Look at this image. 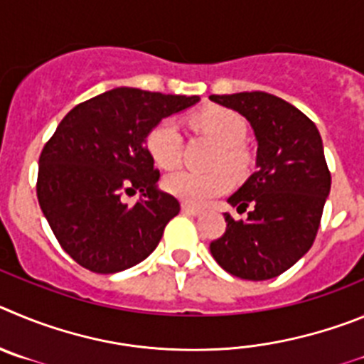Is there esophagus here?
Masks as SVG:
<instances>
[{
    "label": "esophagus",
    "mask_w": 364,
    "mask_h": 364,
    "mask_svg": "<svg viewBox=\"0 0 364 364\" xmlns=\"http://www.w3.org/2000/svg\"><path fill=\"white\" fill-rule=\"evenodd\" d=\"M181 210L185 212V214H188V215H199V214H201V208H196V206L186 205V203H183V205H181Z\"/></svg>",
    "instance_id": "1"
}]
</instances>
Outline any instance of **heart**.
Returning a JSON list of instances; mask_svg holds the SVG:
<instances>
[{
  "instance_id": "heart-1",
  "label": "heart",
  "mask_w": 364,
  "mask_h": 364,
  "mask_svg": "<svg viewBox=\"0 0 364 364\" xmlns=\"http://www.w3.org/2000/svg\"><path fill=\"white\" fill-rule=\"evenodd\" d=\"M192 125L198 132L219 143V150L212 161L214 168H227L234 176L247 174L250 154L243 145L247 137V123L243 117L225 107H208L192 116ZM145 143L156 165L161 168L178 166L181 158V134L174 119L166 117L154 125L146 134ZM163 186L168 194L176 196L186 205L201 206L228 192L232 179L225 170H214L206 174L178 170L163 179Z\"/></svg>"
}]
</instances>
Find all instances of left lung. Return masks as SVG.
Wrapping results in <instances>:
<instances>
[{
    "mask_svg": "<svg viewBox=\"0 0 364 364\" xmlns=\"http://www.w3.org/2000/svg\"><path fill=\"white\" fill-rule=\"evenodd\" d=\"M250 121L257 139L255 172L228 198L227 230L210 243L219 267L248 281L277 277L312 247L330 194L319 130L294 105L267 92L210 96Z\"/></svg>",
    "mask_w": 364,
    "mask_h": 364,
    "instance_id": "8db88e82",
    "label": "left lung"
}]
</instances>
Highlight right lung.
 I'll list each match as a JSON object with an SVG mask.
<instances>
[{
  "label": "right lung",
  "mask_w": 364,
  "mask_h": 364,
  "mask_svg": "<svg viewBox=\"0 0 364 364\" xmlns=\"http://www.w3.org/2000/svg\"><path fill=\"white\" fill-rule=\"evenodd\" d=\"M198 96L119 87L76 105L39 156L36 192L55 239L72 259L96 274L141 263L179 214L174 196L158 190L159 170L146 134ZM139 189L127 207L120 198Z\"/></svg>",
  "instance_id": "right-lung-1"
}]
</instances>
